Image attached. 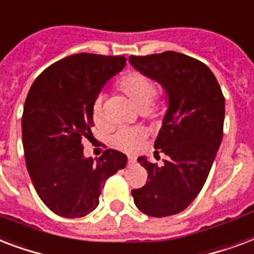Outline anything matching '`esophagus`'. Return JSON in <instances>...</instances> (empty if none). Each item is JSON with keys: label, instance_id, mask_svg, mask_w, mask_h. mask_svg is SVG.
Masks as SVG:
<instances>
[{"label": "esophagus", "instance_id": "obj_1", "mask_svg": "<svg viewBox=\"0 0 254 254\" xmlns=\"http://www.w3.org/2000/svg\"><path fill=\"white\" fill-rule=\"evenodd\" d=\"M135 162H136V158L135 156H128V166H132V164H135Z\"/></svg>", "mask_w": 254, "mask_h": 254}]
</instances>
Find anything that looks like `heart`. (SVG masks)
<instances>
[{"label": "heart", "instance_id": "1", "mask_svg": "<svg viewBox=\"0 0 254 254\" xmlns=\"http://www.w3.org/2000/svg\"><path fill=\"white\" fill-rule=\"evenodd\" d=\"M119 88L121 91L128 98L133 105L136 106L137 110L144 111H156L159 109L158 105H154L155 95H156V84L154 79H151L145 74L137 71H131L127 75H125L119 82ZM151 107H149V105ZM91 118L94 125L98 128H103L106 126L105 114H103V100L100 96H98L91 109ZM145 139V129L140 127H126L121 128L115 132L113 136V144L117 148H121L123 151H135L139 145L143 143Z\"/></svg>", "mask_w": 254, "mask_h": 254}]
</instances>
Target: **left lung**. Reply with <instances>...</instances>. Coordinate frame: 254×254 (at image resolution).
<instances>
[{
  "label": "left lung",
  "instance_id": "1",
  "mask_svg": "<svg viewBox=\"0 0 254 254\" xmlns=\"http://www.w3.org/2000/svg\"><path fill=\"white\" fill-rule=\"evenodd\" d=\"M129 64L162 84L168 99L154 145L167 159L162 167L144 156L137 159L148 182L131 193L145 215H176L196 198L209 175L223 139L225 99L207 64L186 54L131 56Z\"/></svg>",
  "mask_w": 254,
  "mask_h": 254
}]
</instances>
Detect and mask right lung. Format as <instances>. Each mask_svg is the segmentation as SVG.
I'll list each match as a JSON object with an SVG mask.
<instances>
[{
  "label": "right lung",
  "instance_id": "right-lung-1",
  "mask_svg": "<svg viewBox=\"0 0 254 254\" xmlns=\"http://www.w3.org/2000/svg\"><path fill=\"white\" fill-rule=\"evenodd\" d=\"M126 61L74 54L43 70L29 90L22 115L26 168L41 200L61 217L94 211L106 180L127 164V156L111 148L95 160L84 158L82 144L92 136L94 100Z\"/></svg>",
  "mask_w": 254,
  "mask_h": 254
}]
</instances>
